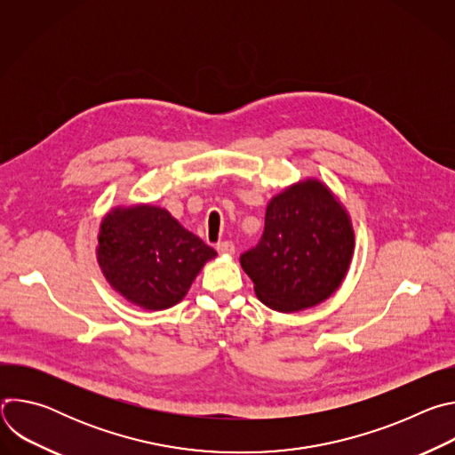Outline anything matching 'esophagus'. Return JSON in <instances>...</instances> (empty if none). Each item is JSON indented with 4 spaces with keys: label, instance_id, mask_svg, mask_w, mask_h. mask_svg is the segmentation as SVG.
I'll return each mask as SVG.
<instances>
[{
    "label": "esophagus",
    "instance_id": "1",
    "mask_svg": "<svg viewBox=\"0 0 455 455\" xmlns=\"http://www.w3.org/2000/svg\"><path fill=\"white\" fill-rule=\"evenodd\" d=\"M216 250H218L220 253H228V255H232V253L235 251V246H234L232 241H221V243L216 244Z\"/></svg>",
    "mask_w": 455,
    "mask_h": 455
}]
</instances>
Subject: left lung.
Masks as SVG:
<instances>
[{"label": "left lung", "instance_id": "obj_1", "mask_svg": "<svg viewBox=\"0 0 455 455\" xmlns=\"http://www.w3.org/2000/svg\"><path fill=\"white\" fill-rule=\"evenodd\" d=\"M355 246L353 227L330 188L300 181L267 209L265 232L241 253L255 295L277 311H299L326 300L344 281Z\"/></svg>", "mask_w": 455, "mask_h": 455}]
</instances>
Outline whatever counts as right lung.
<instances>
[{
    "mask_svg": "<svg viewBox=\"0 0 455 455\" xmlns=\"http://www.w3.org/2000/svg\"><path fill=\"white\" fill-rule=\"evenodd\" d=\"M216 250L165 209H113L100 225L97 259L108 283L146 309L180 302Z\"/></svg>",
    "mask_w": 455,
    "mask_h": 455,
    "instance_id": "1",
    "label": "right lung"
}]
</instances>
